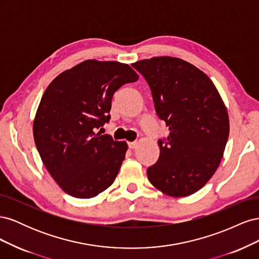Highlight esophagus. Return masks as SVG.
<instances>
[{
    "label": "esophagus",
    "mask_w": 259,
    "mask_h": 259,
    "mask_svg": "<svg viewBox=\"0 0 259 259\" xmlns=\"http://www.w3.org/2000/svg\"><path fill=\"white\" fill-rule=\"evenodd\" d=\"M138 143L137 142H132V143H128V148L131 149H135L137 147Z\"/></svg>",
    "instance_id": "esophagus-1"
}]
</instances>
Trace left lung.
I'll list each match as a JSON object with an SVG mask.
<instances>
[{"mask_svg": "<svg viewBox=\"0 0 259 259\" xmlns=\"http://www.w3.org/2000/svg\"><path fill=\"white\" fill-rule=\"evenodd\" d=\"M151 90L155 112L169 135L159 139L160 156L147 175L170 197L200 190L214 175L229 136L226 106L209 77L183 59L153 57L132 65Z\"/></svg>", "mask_w": 259, "mask_h": 259, "instance_id": "obj_1", "label": "left lung"}]
</instances>
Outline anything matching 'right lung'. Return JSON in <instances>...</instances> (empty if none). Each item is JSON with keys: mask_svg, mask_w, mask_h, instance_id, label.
Returning <instances> with one entry per match:
<instances>
[{"mask_svg": "<svg viewBox=\"0 0 259 259\" xmlns=\"http://www.w3.org/2000/svg\"><path fill=\"white\" fill-rule=\"evenodd\" d=\"M137 80L126 64L92 59L60 73L44 92L33 122L34 143L66 193L90 199L114 182L127 144L96 131L110 120L113 94Z\"/></svg>", "mask_w": 259, "mask_h": 259, "instance_id": "right-lung-1", "label": "right lung"}]
</instances>
